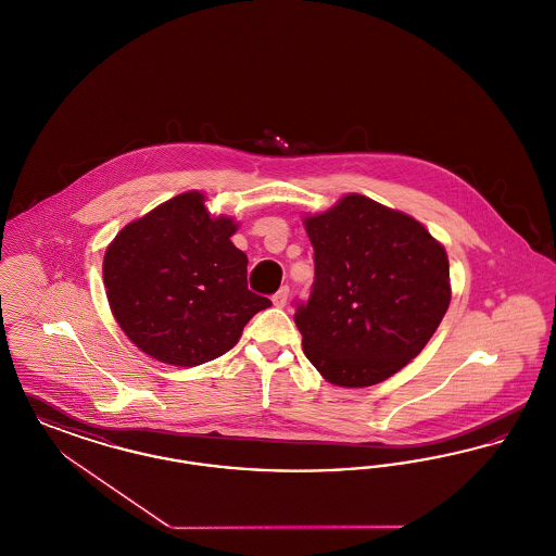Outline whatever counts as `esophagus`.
<instances>
[{
	"label": "esophagus",
	"instance_id": "obj_1",
	"mask_svg": "<svg viewBox=\"0 0 556 556\" xmlns=\"http://www.w3.org/2000/svg\"><path fill=\"white\" fill-rule=\"evenodd\" d=\"M288 300H290V288H288V286H283L281 290L273 295V304H275L277 308H283V306L288 304Z\"/></svg>",
	"mask_w": 556,
	"mask_h": 556
}]
</instances>
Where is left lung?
Returning a JSON list of instances; mask_svg holds the SVG:
<instances>
[{
	"instance_id": "obj_1",
	"label": "left lung",
	"mask_w": 556,
	"mask_h": 556,
	"mask_svg": "<svg viewBox=\"0 0 556 556\" xmlns=\"http://www.w3.org/2000/svg\"><path fill=\"white\" fill-rule=\"evenodd\" d=\"M315 283L295 308L302 348L333 386L367 388L406 367L450 304L444 245L419 220L361 193L304 218Z\"/></svg>"
}]
</instances>
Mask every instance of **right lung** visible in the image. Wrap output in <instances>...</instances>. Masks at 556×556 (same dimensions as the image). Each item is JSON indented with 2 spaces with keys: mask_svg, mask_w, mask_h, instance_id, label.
<instances>
[{
  "mask_svg": "<svg viewBox=\"0 0 556 556\" xmlns=\"http://www.w3.org/2000/svg\"><path fill=\"white\" fill-rule=\"evenodd\" d=\"M186 191L123 227L104 256L110 311L148 356L175 367L214 361L238 344L245 323L270 306L248 290V256L231 216H212Z\"/></svg>",
  "mask_w": 556,
  "mask_h": 556,
  "instance_id": "right-lung-1",
  "label": "right lung"
}]
</instances>
